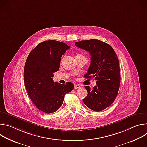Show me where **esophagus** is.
Listing matches in <instances>:
<instances>
[{
    "instance_id": "obj_1",
    "label": "esophagus",
    "mask_w": 147,
    "mask_h": 147,
    "mask_svg": "<svg viewBox=\"0 0 147 147\" xmlns=\"http://www.w3.org/2000/svg\"><path fill=\"white\" fill-rule=\"evenodd\" d=\"M81 87V86L78 84H76V85H74V89H78V88H80Z\"/></svg>"
}]
</instances>
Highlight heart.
Masks as SVG:
<instances>
[{
  "instance_id": "1",
  "label": "heart",
  "mask_w": 147,
  "mask_h": 147,
  "mask_svg": "<svg viewBox=\"0 0 147 147\" xmlns=\"http://www.w3.org/2000/svg\"><path fill=\"white\" fill-rule=\"evenodd\" d=\"M83 56V55H82L81 54H78H78L76 55V56Z\"/></svg>"
}]
</instances>
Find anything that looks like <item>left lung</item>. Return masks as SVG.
Segmentation results:
<instances>
[{"label": "left lung", "instance_id": "obj_1", "mask_svg": "<svg viewBox=\"0 0 147 147\" xmlns=\"http://www.w3.org/2000/svg\"><path fill=\"white\" fill-rule=\"evenodd\" d=\"M75 45L90 53L91 64L84 77L94 78L96 84L92 89L85 86L88 94L83 102L92 111H103L112 104L119 90L120 71L118 57L111 45L100 40H81L76 42Z\"/></svg>", "mask_w": 147, "mask_h": 147}]
</instances>
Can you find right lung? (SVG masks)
<instances>
[{"instance_id":"add662e5","label":"right lung","mask_w":147,"mask_h":147,"mask_svg":"<svg viewBox=\"0 0 147 147\" xmlns=\"http://www.w3.org/2000/svg\"><path fill=\"white\" fill-rule=\"evenodd\" d=\"M70 48L61 42L49 40L39 43L29 54L24 66V84L28 95L39 110L56 112L65 95L74 88L73 84L54 82L53 73L59 70L62 55Z\"/></svg>"}]
</instances>
